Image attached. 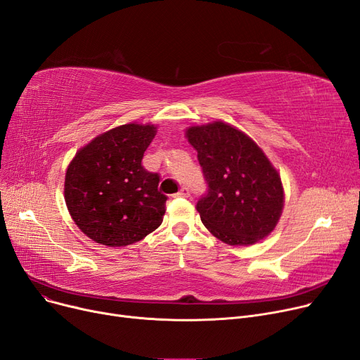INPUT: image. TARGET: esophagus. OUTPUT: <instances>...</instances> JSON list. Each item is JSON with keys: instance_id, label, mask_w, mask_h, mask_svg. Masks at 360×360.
<instances>
[{"instance_id": "esophagus-1", "label": "esophagus", "mask_w": 360, "mask_h": 360, "mask_svg": "<svg viewBox=\"0 0 360 360\" xmlns=\"http://www.w3.org/2000/svg\"><path fill=\"white\" fill-rule=\"evenodd\" d=\"M190 195V190L186 186H182V188L176 193V197H188Z\"/></svg>"}]
</instances>
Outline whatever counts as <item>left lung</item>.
<instances>
[{"instance_id": "obj_1", "label": "left lung", "mask_w": 360, "mask_h": 360, "mask_svg": "<svg viewBox=\"0 0 360 360\" xmlns=\"http://www.w3.org/2000/svg\"><path fill=\"white\" fill-rule=\"evenodd\" d=\"M185 134L207 184L195 206L201 222L229 245L268 237L283 213L284 188L262 148L224 122L191 127Z\"/></svg>"}]
</instances>
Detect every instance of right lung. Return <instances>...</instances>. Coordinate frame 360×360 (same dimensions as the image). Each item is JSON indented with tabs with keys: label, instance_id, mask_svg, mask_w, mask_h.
<instances>
[{
	"label": "right lung",
	"instance_id": "add662e5",
	"mask_svg": "<svg viewBox=\"0 0 360 360\" xmlns=\"http://www.w3.org/2000/svg\"><path fill=\"white\" fill-rule=\"evenodd\" d=\"M154 135V124H122L94 138L70 162L66 206L91 240L129 245L163 222L167 197L159 191L160 175L141 163Z\"/></svg>",
	"mask_w": 360,
	"mask_h": 360
}]
</instances>
